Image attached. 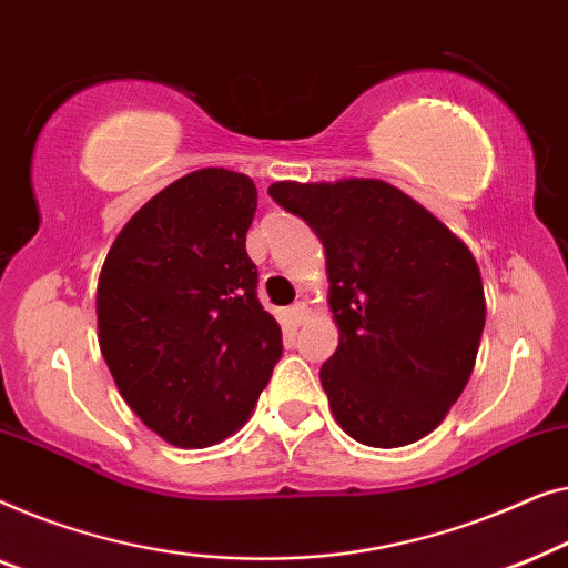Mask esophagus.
Returning a JSON list of instances; mask_svg holds the SVG:
<instances>
[{"instance_id": "34e87169", "label": "esophagus", "mask_w": 568, "mask_h": 568, "mask_svg": "<svg viewBox=\"0 0 568 568\" xmlns=\"http://www.w3.org/2000/svg\"><path fill=\"white\" fill-rule=\"evenodd\" d=\"M306 316H308L306 303H293L291 308H285V322L291 326H301L303 322H306Z\"/></svg>"}]
</instances>
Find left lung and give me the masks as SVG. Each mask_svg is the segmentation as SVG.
I'll return each instance as SVG.
<instances>
[{
  "mask_svg": "<svg viewBox=\"0 0 568 568\" xmlns=\"http://www.w3.org/2000/svg\"><path fill=\"white\" fill-rule=\"evenodd\" d=\"M267 193L324 244L339 347L318 378L334 419L371 447L422 440L476 365L486 301L474 254L383 180H285Z\"/></svg>",
  "mask_w": 568,
  "mask_h": 568,
  "instance_id": "8db88e82",
  "label": "left lung"
}]
</instances>
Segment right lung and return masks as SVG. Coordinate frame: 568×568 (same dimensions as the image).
Here are the masks:
<instances>
[{
  "label": "right lung",
  "mask_w": 568,
  "mask_h": 568,
  "mask_svg": "<svg viewBox=\"0 0 568 568\" xmlns=\"http://www.w3.org/2000/svg\"><path fill=\"white\" fill-rule=\"evenodd\" d=\"M254 211L246 174L190 172L135 211L102 265V357L135 417L178 447L244 427L283 355L246 254Z\"/></svg>",
  "instance_id": "add662e5"
}]
</instances>
